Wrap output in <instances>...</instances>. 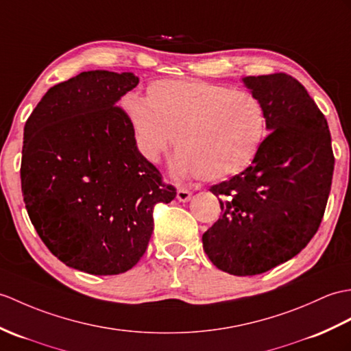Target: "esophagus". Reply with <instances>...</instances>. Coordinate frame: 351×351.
Returning a JSON list of instances; mask_svg holds the SVG:
<instances>
[{"label":"esophagus","mask_w":351,"mask_h":351,"mask_svg":"<svg viewBox=\"0 0 351 351\" xmlns=\"http://www.w3.org/2000/svg\"><path fill=\"white\" fill-rule=\"evenodd\" d=\"M176 199H178L179 202H182V203L189 202V200L191 199V191L186 190V189H178V191H176Z\"/></svg>","instance_id":"34e87169"}]
</instances>
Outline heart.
Wrapping results in <instances>:
<instances>
[{
    "label": "heart",
    "mask_w": 351,
    "mask_h": 351,
    "mask_svg": "<svg viewBox=\"0 0 351 351\" xmlns=\"http://www.w3.org/2000/svg\"><path fill=\"white\" fill-rule=\"evenodd\" d=\"M122 109L146 160L157 161L177 136L173 167L182 178L213 182L239 173L266 137L265 108L254 94L203 80H156L145 100L127 95Z\"/></svg>",
    "instance_id": "heart-1"
}]
</instances>
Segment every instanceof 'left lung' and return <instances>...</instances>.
<instances>
[{"instance_id":"1","label":"left lung","mask_w":351,"mask_h":351,"mask_svg":"<svg viewBox=\"0 0 351 351\" xmlns=\"http://www.w3.org/2000/svg\"><path fill=\"white\" fill-rule=\"evenodd\" d=\"M242 82L262 101L269 136L250 167L210 186L223 214L202 241L218 269L247 276L308 245L322 223L335 158L328 121L295 77L275 73Z\"/></svg>"}]
</instances>
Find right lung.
<instances>
[{"label":"right lung","mask_w":351,"mask_h":351,"mask_svg":"<svg viewBox=\"0 0 351 351\" xmlns=\"http://www.w3.org/2000/svg\"><path fill=\"white\" fill-rule=\"evenodd\" d=\"M133 73L84 71L52 86L23 128L21 181L32 226L62 263L118 275L145 254L157 203L176 197L118 108Z\"/></svg>","instance_id":"1"}]
</instances>
